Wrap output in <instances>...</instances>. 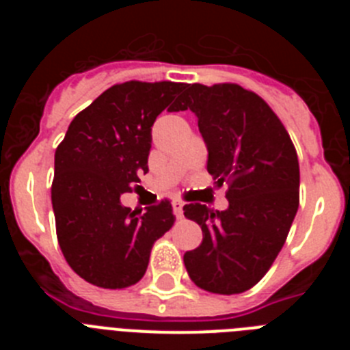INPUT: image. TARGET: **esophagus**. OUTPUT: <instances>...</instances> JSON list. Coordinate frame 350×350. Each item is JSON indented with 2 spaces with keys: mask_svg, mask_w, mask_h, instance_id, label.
Returning <instances> with one entry per match:
<instances>
[{
  "mask_svg": "<svg viewBox=\"0 0 350 350\" xmlns=\"http://www.w3.org/2000/svg\"><path fill=\"white\" fill-rule=\"evenodd\" d=\"M172 206H173V213H175L178 219H180L182 215H184V203H182L180 200H173Z\"/></svg>",
  "mask_w": 350,
  "mask_h": 350,
  "instance_id": "obj_1",
  "label": "esophagus"
}]
</instances>
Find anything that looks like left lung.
<instances>
[{
    "instance_id": "1",
    "label": "left lung",
    "mask_w": 350,
    "mask_h": 350,
    "mask_svg": "<svg viewBox=\"0 0 350 350\" xmlns=\"http://www.w3.org/2000/svg\"><path fill=\"white\" fill-rule=\"evenodd\" d=\"M173 110L198 117L206 170L228 185L230 202L221 212L184 206L203 231L200 247L184 254L185 270L208 293L238 295L265 277L286 243L299 205L296 148L267 101L237 83H189Z\"/></svg>"
}]
</instances>
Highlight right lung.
I'll return each instance as SVG.
<instances>
[{
	"mask_svg": "<svg viewBox=\"0 0 350 350\" xmlns=\"http://www.w3.org/2000/svg\"><path fill=\"white\" fill-rule=\"evenodd\" d=\"M185 89L180 82L116 83L71 120L55 148L52 208L71 270L103 289H124L147 271L154 242L175 222L163 200L144 215L122 206L137 191L152 144V124Z\"/></svg>",
	"mask_w": 350,
	"mask_h": 350,
	"instance_id": "add662e5",
	"label": "right lung"
}]
</instances>
